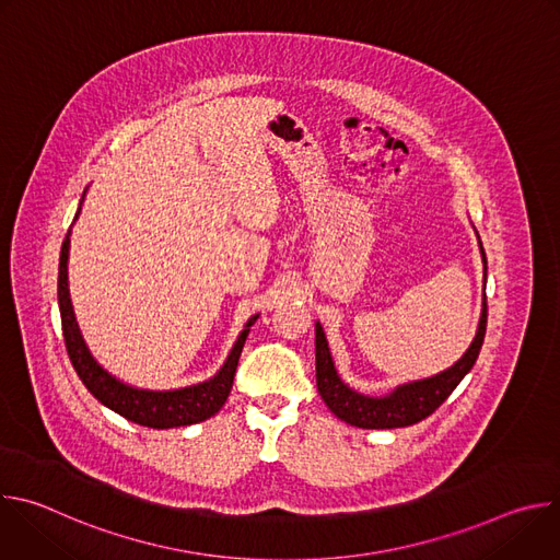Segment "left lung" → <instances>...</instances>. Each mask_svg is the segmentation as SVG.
<instances>
[{"label": "left lung", "mask_w": 560, "mask_h": 560, "mask_svg": "<svg viewBox=\"0 0 560 560\" xmlns=\"http://www.w3.org/2000/svg\"><path fill=\"white\" fill-rule=\"evenodd\" d=\"M478 244H481V238H478ZM481 255H483V268L488 279V259H486L483 244H481ZM486 328H488V296L483 294V310H481V318H478L476 337L467 348V352L452 368L430 378L398 385L385 396H368L341 381L328 348L326 332L322 324H316L314 328L316 389L322 394L326 406L335 412V417H339L350 425H357L363 430H392V428L415 425L425 417H430L454 392V387L463 381V376L474 368L486 339Z\"/></svg>", "instance_id": "1"}]
</instances>
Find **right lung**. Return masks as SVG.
Listing matches in <instances>:
<instances>
[{"instance_id":"obj_1","label":"right lung","mask_w":560,"mask_h":560,"mask_svg":"<svg viewBox=\"0 0 560 560\" xmlns=\"http://www.w3.org/2000/svg\"><path fill=\"white\" fill-rule=\"evenodd\" d=\"M86 195V190H84ZM84 201V197H82ZM79 210H82V203H79ZM79 210L74 219L79 217ZM68 250H70V230L61 244V255H59V279H57V299H59V314H61V330H63V341L66 350L70 357V363L77 372V376L82 378V383L89 387V392L97 398L100 404L110 408L113 412L121 415L124 419L154 428V430H168V428H182V425H192L201 423L210 417H214L232 389L234 372L238 357H242L246 337L250 332V326L257 322L259 314L248 318V324L244 326L242 335L234 341L225 363L221 370L197 385L179 387V389H139L132 387L119 378H115L110 372H106L91 350L84 343L82 332H79V326L74 322V312L70 303V292H68Z\"/></svg>"}]
</instances>
